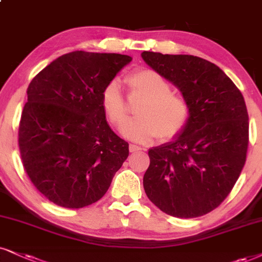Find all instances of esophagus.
Masks as SVG:
<instances>
[{
    "label": "esophagus",
    "instance_id": "34e87169",
    "mask_svg": "<svg viewBox=\"0 0 262 262\" xmlns=\"http://www.w3.org/2000/svg\"><path fill=\"white\" fill-rule=\"evenodd\" d=\"M128 149H130L131 153H134V151H138V150H142V147L137 146V144H130L128 146Z\"/></svg>",
    "mask_w": 262,
    "mask_h": 262
}]
</instances>
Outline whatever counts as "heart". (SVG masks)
<instances>
[{
	"instance_id": "obj_1",
	"label": "heart",
	"mask_w": 262,
	"mask_h": 262,
	"mask_svg": "<svg viewBox=\"0 0 262 262\" xmlns=\"http://www.w3.org/2000/svg\"><path fill=\"white\" fill-rule=\"evenodd\" d=\"M130 99H142L136 106V118L122 126L121 132L132 141L147 142L158 137L170 140L186 127L190 116L188 99L172 92L170 81L151 69H141L125 77ZM101 106L109 122L119 127L130 114L119 83L113 80L103 87Z\"/></svg>"
}]
</instances>
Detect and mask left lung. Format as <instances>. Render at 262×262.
<instances>
[{"instance_id":"obj_1","label":"left lung","mask_w":262,"mask_h":262,"mask_svg":"<svg viewBox=\"0 0 262 262\" xmlns=\"http://www.w3.org/2000/svg\"><path fill=\"white\" fill-rule=\"evenodd\" d=\"M142 58L190 104L181 134L148 151L146 194L175 217L208 214L230 194L247 159L249 116L243 95L220 68L203 58L148 51Z\"/></svg>"}]
</instances>
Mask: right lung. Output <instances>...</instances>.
Returning a JSON list of instances; mask_svg holds the SVG:
<instances>
[{"instance_id":"add662e5","label":"right lung","mask_w":262,"mask_h":262,"mask_svg":"<svg viewBox=\"0 0 262 262\" xmlns=\"http://www.w3.org/2000/svg\"><path fill=\"white\" fill-rule=\"evenodd\" d=\"M132 60L74 51L42 69L28 87L18 144L25 172L56 205L80 209L99 200L128 157L101 106L106 83Z\"/></svg>"}]
</instances>
